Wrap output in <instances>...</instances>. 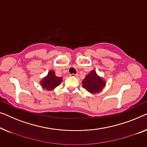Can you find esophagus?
<instances>
[{"label":"esophagus","instance_id":"1","mask_svg":"<svg viewBox=\"0 0 147 147\" xmlns=\"http://www.w3.org/2000/svg\"><path fill=\"white\" fill-rule=\"evenodd\" d=\"M70 76H72V77H77L78 76V74H71Z\"/></svg>","mask_w":147,"mask_h":147}]
</instances>
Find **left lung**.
I'll return each mask as SVG.
<instances>
[{"label": "left lung", "mask_w": 147, "mask_h": 147, "mask_svg": "<svg viewBox=\"0 0 147 147\" xmlns=\"http://www.w3.org/2000/svg\"><path fill=\"white\" fill-rule=\"evenodd\" d=\"M82 87L91 94L98 93L102 91L106 86V81L102 76H100L95 70H92L82 82Z\"/></svg>", "instance_id": "1"}]
</instances>
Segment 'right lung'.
<instances>
[{
  "label": "right lung",
  "instance_id": "add662e5",
  "mask_svg": "<svg viewBox=\"0 0 147 147\" xmlns=\"http://www.w3.org/2000/svg\"><path fill=\"white\" fill-rule=\"evenodd\" d=\"M62 81H63V78L57 76L55 71L53 70H51L47 75L42 78L40 81V84L43 89H46L49 91V90H53L59 86Z\"/></svg>",
  "mask_w": 147,
  "mask_h": 147
}]
</instances>
